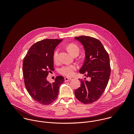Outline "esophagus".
I'll return each instance as SVG.
<instances>
[{
	"label": "esophagus",
	"mask_w": 134,
	"mask_h": 134,
	"mask_svg": "<svg viewBox=\"0 0 134 134\" xmlns=\"http://www.w3.org/2000/svg\"><path fill=\"white\" fill-rule=\"evenodd\" d=\"M72 80V78H69V77H65L64 78V81L65 82H67V81H69L70 80Z\"/></svg>",
	"instance_id": "1"
}]
</instances>
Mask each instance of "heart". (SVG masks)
Instances as JSON below:
<instances>
[{
  "mask_svg": "<svg viewBox=\"0 0 134 134\" xmlns=\"http://www.w3.org/2000/svg\"><path fill=\"white\" fill-rule=\"evenodd\" d=\"M68 51L73 55L77 56L80 52V49L78 46L74 43H70L67 46ZM59 49L57 48L53 55V59L54 61L57 62L58 60V54ZM78 68L77 65L76 64H67L61 66L59 69V73L65 76H72L74 75L75 71Z\"/></svg>",
  "mask_w": 134,
  "mask_h": 134,
  "instance_id": "b5f03b06",
  "label": "heart"
}]
</instances>
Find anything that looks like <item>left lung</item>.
Listing matches in <instances>:
<instances>
[{"instance_id": "1", "label": "left lung", "mask_w": 134, "mask_h": 134, "mask_svg": "<svg viewBox=\"0 0 134 134\" xmlns=\"http://www.w3.org/2000/svg\"><path fill=\"white\" fill-rule=\"evenodd\" d=\"M83 45L86 57L79 70L90 81L79 79L80 87L75 91L77 99L85 104L95 102L104 93L111 72L109 57L102 43L97 38L81 36L75 38Z\"/></svg>"}]
</instances>
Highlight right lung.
I'll return each mask as SVG.
<instances>
[{
  "label": "right lung",
  "mask_w": 134,
  "mask_h": 134,
  "mask_svg": "<svg viewBox=\"0 0 134 134\" xmlns=\"http://www.w3.org/2000/svg\"><path fill=\"white\" fill-rule=\"evenodd\" d=\"M63 39H44L33 44L23 60V71L25 87L31 97L42 105H49L57 98L64 77L58 76L54 82L46 79L54 70L53 55Z\"/></svg>",
  "instance_id": "add662e5"
}]
</instances>
